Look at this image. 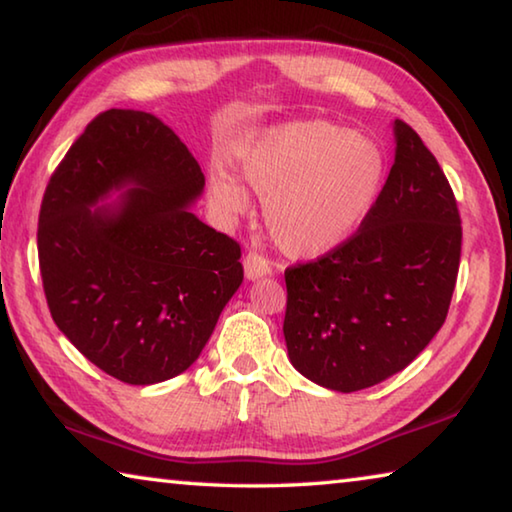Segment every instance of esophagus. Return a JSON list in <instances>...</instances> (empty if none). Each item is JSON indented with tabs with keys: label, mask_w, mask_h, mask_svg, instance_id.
<instances>
[{
	"label": "esophagus",
	"mask_w": 512,
	"mask_h": 512,
	"mask_svg": "<svg viewBox=\"0 0 512 512\" xmlns=\"http://www.w3.org/2000/svg\"><path fill=\"white\" fill-rule=\"evenodd\" d=\"M244 268H246V277L248 280H257V277H264L271 273V262L264 255L255 253V250H250V253L244 257Z\"/></svg>",
	"instance_id": "esophagus-1"
}]
</instances>
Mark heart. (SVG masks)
Returning <instances> with one entry per match:
<instances>
[{
    "mask_svg": "<svg viewBox=\"0 0 512 512\" xmlns=\"http://www.w3.org/2000/svg\"><path fill=\"white\" fill-rule=\"evenodd\" d=\"M250 187L264 198L266 225L291 257H318L345 244L375 205L386 160L379 146L325 119L268 128L239 155ZM210 201L223 216L248 210L228 171L210 173Z\"/></svg>",
    "mask_w": 512,
    "mask_h": 512,
    "instance_id": "obj_1",
    "label": "heart"
}]
</instances>
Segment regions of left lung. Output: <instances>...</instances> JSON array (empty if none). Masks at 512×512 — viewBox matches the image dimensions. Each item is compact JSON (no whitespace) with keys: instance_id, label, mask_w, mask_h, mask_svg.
<instances>
[{"instance_id":"obj_1","label":"left lung","mask_w":512,"mask_h":512,"mask_svg":"<svg viewBox=\"0 0 512 512\" xmlns=\"http://www.w3.org/2000/svg\"><path fill=\"white\" fill-rule=\"evenodd\" d=\"M395 162L359 230L289 266L284 341L293 368L339 393L404 370L443 327L461 264V214L420 135L395 119Z\"/></svg>"}]
</instances>
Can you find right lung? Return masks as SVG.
Returning <instances> with one entry per match:
<instances>
[{
  "mask_svg": "<svg viewBox=\"0 0 512 512\" xmlns=\"http://www.w3.org/2000/svg\"><path fill=\"white\" fill-rule=\"evenodd\" d=\"M134 187L91 210L110 188ZM205 176L151 112L94 117L56 171L38 216L42 289L76 350L124 384L185 372L235 296L241 246L189 212Z\"/></svg>",
  "mask_w": 512,
  "mask_h": 512,
  "instance_id": "1",
  "label": "right lung"
}]
</instances>
